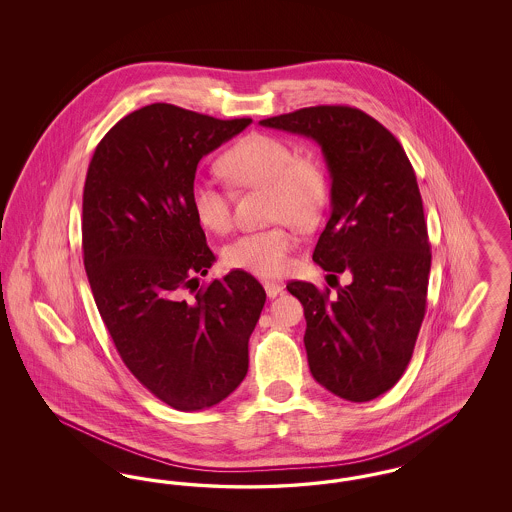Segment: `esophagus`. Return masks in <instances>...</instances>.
<instances>
[{
  "label": "esophagus",
  "instance_id": "1",
  "mask_svg": "<svg viewBox=\"0 0 512 512\" xmlns=\"http://www.w3.org/2000/svg\"><path fill=\"white\" fill-rule=\"evenodd\" d=\"M282 290H284V286H282V284H276V282H265V292H267L270 299L278 297V295L282 293Z\"/></svg>",
  "mask_w": 512,
  "mask_h": 512
}]
</instances>
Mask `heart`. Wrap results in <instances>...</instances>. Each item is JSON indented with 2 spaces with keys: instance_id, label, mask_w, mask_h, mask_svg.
<instances>
[{
  "instance_id": "1",
  "label": "heart",
  "mask_w": 512,
  "mask_h": 512,
  "mask_svg": "<svg viewBox=\"0 0 512 512\" xmlns=\"http://www.w3.org/2000/svg\"><path fill=\"white\" fill-rule=\"evenodd\" d=\"M219 171L232 186L267 190V213L280 224L238 236L224 247L228 267L251 272L261 278H278L292 267L295 234L311 230L328 201V174L311 153H295V147L268 134H249L226 149ZM190 205L197 222L224 234L232 226L228 195L207 180H195L190 188Z\"/></svg>"
}]
</instances>
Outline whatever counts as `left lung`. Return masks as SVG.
<instances>
[{
  "mask_svg": "<svg viewBox=\"0 0 512 512\" xmlns=\"http://www.w3.org/2000/svg\"><path fill=\"white\" fill-rule=\"evenodd\" d=\"M259 124L313 138L332 178L313 261L351 282L336 295L286 286L305 311L311 374L341 399H376L403 376L426 313L432 253L413 165L390 130L355 107H305Z\"/></svg>",
  "mask_w": 512,
  "mask_h": 512,
  "instance_id": "8db88e82",
  "label": "left lung"
}]
</instances>
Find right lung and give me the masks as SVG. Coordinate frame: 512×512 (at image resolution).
Segmentation results:
<instances>
[{
    "label": "right lung",
    "mask_w": 512,
    "mask_h": 512,
    "mask_svg": "<svg viewBox=\"0 0 512 512\" xmlns=\"http://www.w3.org/2000/svg\"><path fill=\"white\" fill-rule=\"evenodd\" d=\"M249 124L151 103L103 136L86 174L82 249L99 315L126 368L176 411L242 384L267 301L244 270L199 286L215 255L190 205L201 157Z\"/></svg>",
    "instance_id": "obj_1"
}]
</instances>
